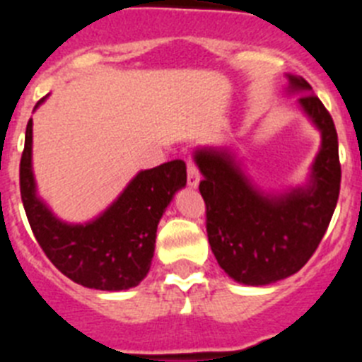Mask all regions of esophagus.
<instances>
[{
    "mask_svg": "<svg viewBox=\"0 0 362 362\" xmlns=\"http://www.w3.org/2000/svg\"><path fill=\"white\" fill-rule=\"evenodd\" d=\"M187 181H188V187L192 188H197V185H199L201 181L199 170H197L196 163L192 161V159H188L187 161Z\"/></svg>",
    "mask_w": 362,
    "mask_h": 362,
    "instance_id": "1",
    "label": "esophagus"
}]
</instances>
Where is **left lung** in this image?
<instances>
[{
    "mask_svg": "<svg viewBox=\"0 0 362 362\" xmlns=\"http://www.w3.org/2000/svg\"><path fill=\"white\" fill-rule=\"evenodd\" d=\"M290 92L321 130V150L310 183L268 196L259 192L226 150L196 152L206 204V233L217 263L233 281L250 286L276 283L308 263L334 216L341 188L335 124L308 81L288 76Z\"/></svg>",
    "mask_w": 362,
    "mask_h": 362,
    "instance_id": "8db88e82",
    "label": "left lung"
}]
</instances>
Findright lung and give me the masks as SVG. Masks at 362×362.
Segmentation results:
<instances>
[{"mask_svg":"<svg viewBox=\"0 0 362 362\" xmlns=\"http://www.w3.org/2000/svg\"><path fill=\"white\" fill-rule=\"evenodd\" d=\"M185 185V161L163 163L139 172L94 221L85 225L63 223L36 196L32 174V119H28L19 163V190L25 214L34 238L54 267L86 288L119 292L145 279L152 264L159 219L175 192Z\"/></svg>","mask_w":362,"mask_h":362,"instance_id":"right-lung-1","label":"right lung"}]
</instances>
